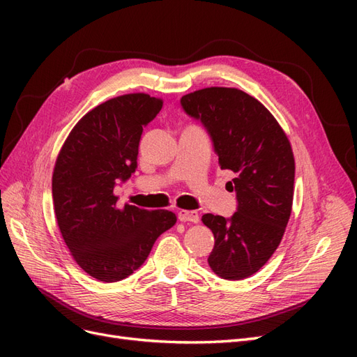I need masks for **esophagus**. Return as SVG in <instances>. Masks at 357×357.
<instances>
[{
    "label": "esophagus",
    "instance_id": "esophagus-1",
    "mask_svg": "<svg viewBox=\"0 0 357 357\" xmlns=\"http://www.w3.org/2000/svg\"><path fill=\"white\" fill-rule=\"evenodd\" d=\"M178 220L180 222H192L198 223L199 222V214L193 210H178Z\"/></svg>",
    "mask_w": 357,
    "mask_h": 357
}]
</instances>
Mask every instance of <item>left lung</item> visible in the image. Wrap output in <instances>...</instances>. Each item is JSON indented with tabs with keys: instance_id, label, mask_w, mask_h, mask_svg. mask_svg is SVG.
<instances>
[{
	"instance_id": "obj_1",
	"label": "left lung",
	"mask_w": 357,
	"mask_h": 357,
	"mask_svg": "<svg viewBox=\"0 0 357 357\" xmlns=\"http://www.w3.org/2000/svg\"><path fill=\"white\" fill-rule=\"evenodd\" d=\"M180 102L208 131L220 168L235 174L228 181L238 201L232 218L202 215L214 235L208 265L222 278H247L268 262L286 231L295 183L290 142L266 107L240 89L213 86Z\"/></svg>"
}]
</instances>
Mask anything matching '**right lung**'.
Masks as SVG:
<instances>
[{
	"label": "right lung",
	"instance_id": "right-lung-1",
	"mask_svg": "<svg viewBox=\"0 0 357 357\" xmlns=\"http://www.w3.org/2000/svg\"><path fill=\"white\" fill-rule=\"evenodd\" d=\"M162 100L126 93L86 113L71 129L52 176L53 208L63 241L86 274L105 283L131 275L158 236L177 222L168 210L117 205L114 186L137 168L143 128Z\"/></svg>",
	"mask_w": 357,
	"mask_h": 357
}]
</instances>
